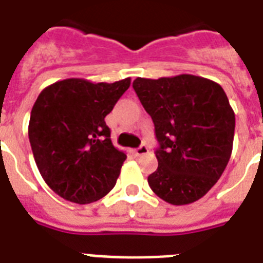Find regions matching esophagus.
Here are the masks:
<instances>
[{
    "label": "esophagus",
    "mask_w": 263,
    "mask_h": 263,
    "mask_svg": "<svg viewBox=\"0 0 263 263\" xmlns=\"http://www.w3.org/2000/svg\"><path fill=\"white\" fill-rule=\"evenodd\" d=\"M134 153H136L137 156H144L149 153V149H147L146 145H141L140 147H137L136 151H134Z\"/></svg>",
    "instance_id": "1"
}]
</instances>
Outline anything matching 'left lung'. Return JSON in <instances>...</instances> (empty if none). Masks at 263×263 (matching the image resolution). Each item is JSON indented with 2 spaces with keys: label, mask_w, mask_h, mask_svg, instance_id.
Segmentation results:
<instances>
[{
  "label": "left lung",
  "mask_w": 263,
  "mask_h": 263,
  "mask_svg": "<svg viewBox=\"0 0 263 263\" xmlns=\"http://www.w3.org/2000/svg\"><path fill=\"white\" fill-rule=\"evenodd\" d=\"M133 88L160 142L149 186L173 205L201 199L220 179L233 152L235 114L224 90L190 73L137 78Z\"/></svg>",
  "instance_id": "obj_1"
}]
</instances>
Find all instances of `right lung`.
<instances>
[{
	"label": "right lung",
	"mask_w": 263,
	"mask_h": 263,
	"mask_svg": "<svg viewBox=\"0 0 263 263\" xmlns=\"http://www.w3.org/2000/svg\"><path fill=\"white\" fill-rule=\"evenodd\" d=\"M130 82L69 78L49 84L34 102L28 126L34 161L63 199L88 204L116 185L126 155L112 145L105 117Z\"/></svg>",
	"instance_id": "obj_1"
}]
</instances>
